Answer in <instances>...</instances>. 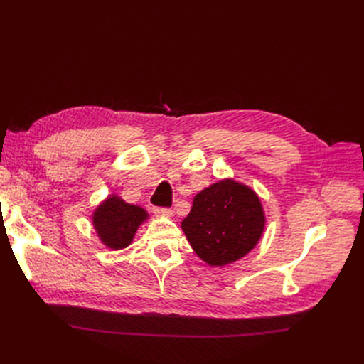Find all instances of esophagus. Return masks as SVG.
<instances>
[{"label":"esophagus","instance_id":"1","mask_svg":"<svg viewBox=\"0 0 364 364\" xmlns=\"http://www.w3.org/2000/svg\"><path fill=\"white\" fill-rule=\"evenodd\" d=\"M155 213L159 215H166V217H171L172 214H174V211H172L171 208H156Z\"/></svg>","mask_w":364,"mask_h":364}]
</instances>
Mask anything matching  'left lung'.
<instances>
[{
    "label": "left lung",
    "mask_w": 364,
    "mask_h": 364,
    "mask_svg": "<svg viewBox=\"0 0 364 364\" xmlns=\"http://www.w3.org/2000/svg\"><path fill=\"white\" fill-rule=\"evenodd\" d=\"M264 213L250 187L218 181L193 199L181 227L195 252L209 265H225L245 257L264 230Z\"/></svg>",
    "instance_id": "8db88e82"
}]
</instances>
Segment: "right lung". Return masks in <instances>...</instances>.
<instances>
[{
	"mask_svg": "<svg viewBox=\"0 0 364 364\" xmlns=\"http://www.w3.org/2000/svg\"><path fill=\"white\" fill-rule=\"evenodd\" d=\"M146 218L147 213L143 208L112 196L95 209L92 223L106 246L112 250H122L131 243L139 225Z\"/></svg>",
	"mask_w": 364,
	"mask_h": 364,
	"instance_id": "1",
	"label": "right lung"
}]
</instances>
